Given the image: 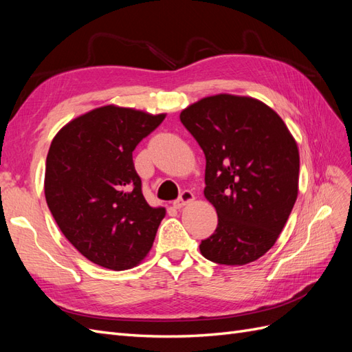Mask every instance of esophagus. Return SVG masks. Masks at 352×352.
<instances>
[{
    "label": "esophagus",
    "instance_id": "1",
    "mask_svg": "<svg viewBox=\"0 0 352 352\" xmlns=\"http://www.w3.org/2000/svg\"><path fill=\"white\" fill-rule=\"evenodd\" d=\"M194 199H195V197H194L192 192H190V190H184V192L180 194V197L173 202V207L175 208H182V207L190 204V202H192Z\"/></svg>",
    "mask_w": 352,
    "mask_h": 352
}]
</instances>
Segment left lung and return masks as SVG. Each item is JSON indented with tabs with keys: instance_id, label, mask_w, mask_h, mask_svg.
<instances>
[{
	"instance_id": "obj_1",
	"label": "left lung",
	"mask_w": 352,
	"mask_h": 352,
	"mask_svg": "<svg viewBox=\"0 0 352 352\" xmlns=\"http://www.w3.org/2000/svg\"><path fill=\"white\" fill-rule=\"evenodd\" d=\"M180 122L206 154L204 195L219 217L201 254L226 265L258 260L278 241L298 197L294 136L269 105L230 94L190 104Z\"/></svg>"
}]
</instances>
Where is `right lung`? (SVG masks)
Segmentation results:
<instances>
[{
	"label": "right lung",
	"instance_id": "1",
	"mask_svg": "<svg viewBox=\"0 0 352 352\" xmlns=\"http://www.w3.org/2000/svg\"><path fill=\"white\" fill-rule=\"evenodd\" d=\"M166 114L104 105L63 126L51 142L45 199L63 235L89 261L127 270L150 252L164 207L145 201L132 153Z\"/></svg>",
	"mask_w": 352,
	"mask_h": 352
}]
</instances>
